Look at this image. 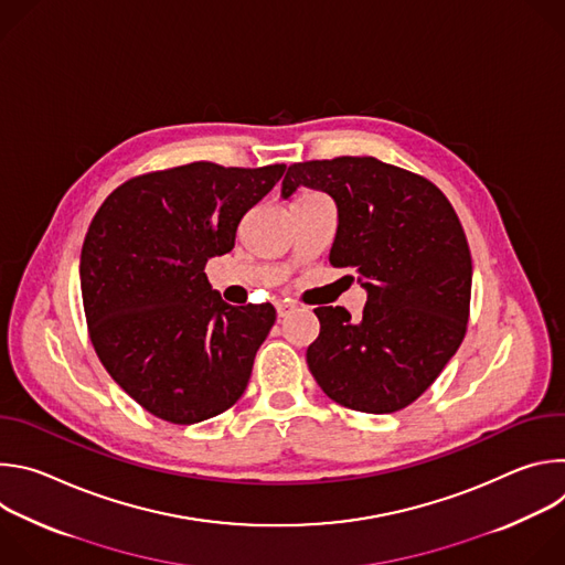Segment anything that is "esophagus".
I'll return each mask as SVG.
<instances>
[{
  "instance_id": "34e87169",
  "label": "esophagus",
  "mask_w": 565,
  "mask_h": 565,
  "mask_svg": "<svg viewBox=\"0 0 565 565\" xmlns=\"http://www.w3.org/2000/svg\"><path fill=\"white\" fill-rule=\"evenodd\" d=\"M292 310H295V303H292V301H288V299L277 301V315H279V317H286V315H290Z\"/></svg>"
}]
</instances>
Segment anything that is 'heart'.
Returning a JSON list of instances; mask_svg holds the SVG:
<instances>
[{
  "instance_id": "b5f03b06",
  "label": "heart",
  "mask_w": 565,
  "mask_h": 565,
  "mask_svg": "<svg viewBox=\"0 0 565 565\" xmlns=\"http://www.w3.org/2000/svg\"><path fill=\"white\" fill-rule=\"evenodd\" d=\"M315 194H317V192H301L297 199H301V196H315Z\"/></svg>"
}]
</instances>
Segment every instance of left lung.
I'll return each instance as SVG.
<instances>
[{"label": "left lung", "instance_id": "1", "mask_svg": "<svg viewBox=\"0 0 565 565\" xmlns=\"http://www.w3.org/2000/svg\"><path fill=\"white\" fill-rule=\"evenodd\" d=\"M299 185L333 196L329 262L353 268L369 292L360 319L342 306L315 308L319 335L306 351L308 369L347 409H405L467 333L471 255L460 218L431 181L373 156L292 163L284 199Z\"/></svg>", "mask_w": 565, "mask_h": 565}]
</instances>
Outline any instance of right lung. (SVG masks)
Instances as JSON below:
<instances>
[{"instance_id":"obj_1","label":"right lung","mask_w":565,"mask_h":565,"mask_svg":"<svg viewBox=\"0 0 565 565\" xmlns=\"http://www.w3.org/2000/svg\"><path fill=\"white\" fill-rule=\"evenodd\" d=\"M286 166L210 160L134 177L98 207L79 255L92 344L107 373L151 416L194 425L244 395L273 303L230 306L205 277Z\"/></svg>"}]
</instances>
